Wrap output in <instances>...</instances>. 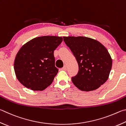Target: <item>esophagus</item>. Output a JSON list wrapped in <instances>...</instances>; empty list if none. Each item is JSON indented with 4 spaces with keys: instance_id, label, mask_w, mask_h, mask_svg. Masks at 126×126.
Segmentation results:
<instances>
[{
    "instance_id": "1",
    "label": "esophagus",
    "mask_w": 126,
    "mask_h": 126,
    "mask_svg": "<svg viewBox=\"0 0 126 126\" xmlns=\"http://www.w3.org/2000/svg\"><path fill=\"white\" fill-rule=\"evenodd\" d=\"M62 69H63V70H67V66H66L65 65H64V67L62 68Z\"/></svg>"
}]
</instances>
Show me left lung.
I'll return each mask as SVG.
<instances>
[{"label":"left lung","mask_w":126,"mask_h":126,"mask_svg":"<svg viewBox=\"0 0 126 126\" xmlns=\"http://www.w3.org/2000/svg\"><path fill=\"white\" fill-rule=\"evenodd\" d=\"M79 65L78 74L72 78L74 85L81 91L96 90L108 79L112 61L104 45L83 36L63 37Z\"/></svg>","instance_id":"obj_1"}]
</instances>
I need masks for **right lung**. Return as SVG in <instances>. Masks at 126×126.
Segmentation results:
<instances>
[{"instance_id":"1","label":"right lung","mask_w":126,"mask_h":126,"mask_svg":"<svg viewBox=\"0 0 126 126\" xmlns=\"http://www.w3.org/2000/svg\"><path fill=\"white\" fill-rule=\"evenodd\" d=\"M62 41V37L45 36L22 46L14 61L15 73L20 83L34 91L43 90L51 85L58 72L54 51Z\"/></svg>"}]
</instances>
